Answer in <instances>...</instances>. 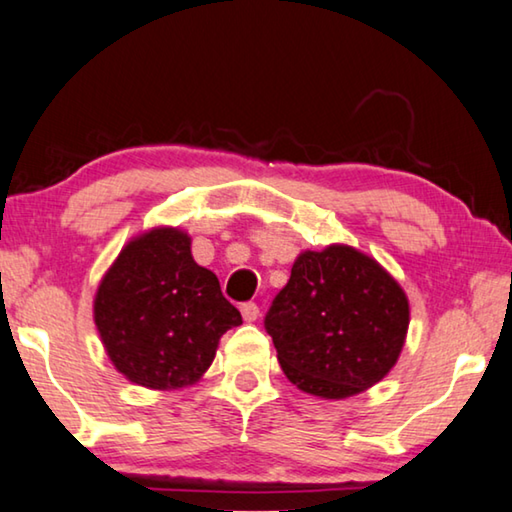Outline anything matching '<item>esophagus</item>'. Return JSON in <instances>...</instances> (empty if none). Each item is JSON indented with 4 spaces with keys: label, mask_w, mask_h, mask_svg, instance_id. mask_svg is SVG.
<instances>
[{
    "label": "esophagus",
    "mask_w": 512,
    "mask_h": 512,
    "mask_svg": "<svg viewBox=\"0 0 512 512\" xmlns=\"http://www.w3.org/2000/svg\"><path fill=\"white\" fill-rule=\"evenodd\" d=\"M240 311H242V318H245L247 322H254L256 318H258V304L256 302H245L240 306Z\"/></svg>",
    "instance_id": "1"
}]
</instances>
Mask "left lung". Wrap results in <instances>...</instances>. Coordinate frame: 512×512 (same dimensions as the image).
<instances>
[{
    "label": "left lung",
    "mask_w": 512,
    "mask_h": 512,
    "mask_svg": "<svg viewBox=\"0 0 512 512\" xmlns=\"http://www.w3.org/2000/svg\"><path fill=\"white\" fill-rule=\"evenodd\" d=\"M410 306L373 258L334 245L304 251L265 313L283 373L320 398L373 387L403 350Z\"/></svg>",
    "instance_id": "obj_1"
}]
</instances>
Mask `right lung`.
Listing matches in <instances>:
<instances>
[{"label": "right lung", "instance_id": "right-lung-1", "mask_svg": "<svg viewBox=\"0 0 512 512\" xmlns=\"http://www.w3.org/2000/svg\"><path fill=\"white\" fill-rule=\"evenodd\" d=\"M93 313L114 366L148 389L199 380L219 338L242 322L215 274L194 263L190 238L178 229L132 240L102 279Z\"/></svg>", "mask_w": 512, "mask_h": 512}]
</instances>
